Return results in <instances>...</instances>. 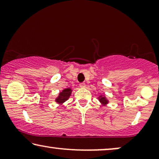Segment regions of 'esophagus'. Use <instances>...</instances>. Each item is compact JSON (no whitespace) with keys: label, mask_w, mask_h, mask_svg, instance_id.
<instances>
[{"label":"esophagus","mask_w":159,"mask_h":159,"mask_svg":"<svg viewBox=\"0 0 159 159\" xmlns=\"http://www.w3.org/2000/svg\"><path fill=\"white\" fill-rule=\"evenodd\" d=\"M85 86H86V84H85V83H84V82H82V83L80 84V88H85Z\"/></svg>","instance_id":"esophagus-1"}]
</instances>
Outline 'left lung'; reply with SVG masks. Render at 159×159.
Wrapping results in <instances>:
<instances>
[{"instance_id":"obj_1","label":"left lung","mask_w":159,"mask_h":159,"mask_svg":"<svg viewBox=\"0 0 159 159\" xmlns=\"http://www.w3.org/2000/svg\"><path fill=\"white\" fill-rule=\"evenodd\" d=\"M98 99L100 103H101L102 105H103V106L107 105V104L109 103V101H108V100L107 99V98L106 97L105 95H99V96L98 97Z\"/></svg>"}]
</instances>
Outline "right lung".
Returning <instances> with one entry per match:
<instances>
[{
  "label": "right lung",
  "instance_id": "add662e5",
  "mask_svg": "<svg viewBox=\"0 0 159 159\" xmlns=\"http://www.w3.org/2000/svg\"><path fill=\"white\" fill-rule=\"evenodd\" d=\"M71 92H72V90L70 88L64 89L61 92L58 93V97L56 98L55 101L59 105H62L69 98V97L71 96Z\"/></svg>",
  "mask_w": 159,
  "mask_h": 159
}]
</instances>
